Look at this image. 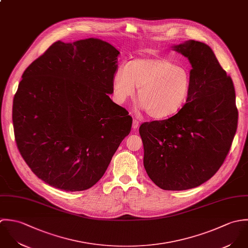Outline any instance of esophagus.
I'll use <instances>...</instances> for the list:
<instances>
[{
	"mask_svg": "<svg viewBox=\"0 0 248 248\" xmlns=\"http://www.w3.org/2000/svg\"><path fill=\"white\" fill-rule=\"evenodd\" d=\"M139 126V121L136 119H133V123H132V128L133 129H137V127Z\"/></svg>",
	"mask_w": 248,
	"mask_h": 248,
	"instance_id": "1",
	"label": "esophagus"
}]
</instances>
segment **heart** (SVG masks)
<instances>
[{
	"label": "heart",
	"instance_id": "heart-1",
	"mask_svg": "<svg viewBox=\"0 0 248 248\" xmlns=\"http://www.w3.org/2000/svg\"><path fill=\"white\" fill-rule=\"evenodd\" d=\"M190 70L165 58H138L117 69L112 86L115 99L122 103L135 93L149 117L165 119L177 114L188 101Z\"/></svg>",
	"mask_w": 248,
	"mask_h": 248
}]
</instances>
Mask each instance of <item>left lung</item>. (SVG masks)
Wrapping results in <instances>:
<instances>
[{"label": "left lung", "instance_id": "left-lung-1", "mask_svg": "<svg viewBox=\"0 0 248 248\" xmlns=\"http://www.w3.org/2000/svg\"><path fill=\"white\" fill-rule=\"evenodd\" d=\"M192 65L188 101L174 116L144 123L139 132L149 178L167 191L196 188L223 164L238 125L233 81L212 49L195 40L171 47Z\"/></svg>", "mask_w": 248, "mask_h": 248}]
</instances>
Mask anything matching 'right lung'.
<instances>
[{"mask_svg":"<svg viewBox=\"0 0 248 248\" xmlns=\"http://www.w3.org/2000/svg\"><path fill=\"white\" fill-rule=\"evenodd\" d=\"M120 51L98 38L57 41L24 72L15 94V141L32 172L66 192L93 187L132 118L109 98Z\"/></svg>","mask_w":248,"mask_h":248,"instance_id":"add662e5","label":"right lung"}]
</instances>
